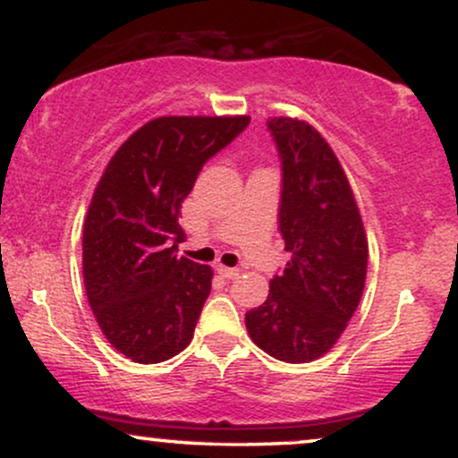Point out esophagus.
<instances>
[{"label": "esophagus", "mask_w": 458, "mask_h": 458, "mask_svg": "<svg viewBox=\"0 0 458 458\" xmlns=\"http://www.w3.org/2000/svg\"><path fill=\"white\" fill-rule=\"evenodd\" d=\"M217 273L222 275L224 279H236V277H239V268L224 267V264H219V267H217Z\"/></svg>", "instance_id": "1"}]
</instances>
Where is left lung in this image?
Wrapping results in <instances>:
<instances>
[{"mask_svg":"<svg viewBox=\"0 0 458 458\" xmlns=\"http://www.w3.org/2000/svg\"><path fill=\"white\" fill-rule=\"evenodd\" d=\"M282 159L279 233L292 260L267 301L245 313L258 348L284 362H310L337 344L367 277L369 245L337 156L310 123L267 121Z\"/></svg>","mask_w":458,"mask_h":458,"instance_id":"obj_1","label":"left lung"}]
</instances>
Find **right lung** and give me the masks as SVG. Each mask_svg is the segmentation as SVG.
<instances>
[{
    "label": "right lung",
    "instance_id": "right-lung-1",
    "mask_svg": "<svg viewBox=\"0 0 458 458\" xmlns=\"http://www.w3.org/2000/svg\"><path fill=\"white\" fill-rule=\"evenodd\" d=\"M250 117H159L117 148L93 191L82 230L91 311L114 350L140 365L183 352L213 271L176 256L181 202L215 153Z\"/></svg>",
    "mask_w": 458,
    "mask_h": 458
}]
</instances>
